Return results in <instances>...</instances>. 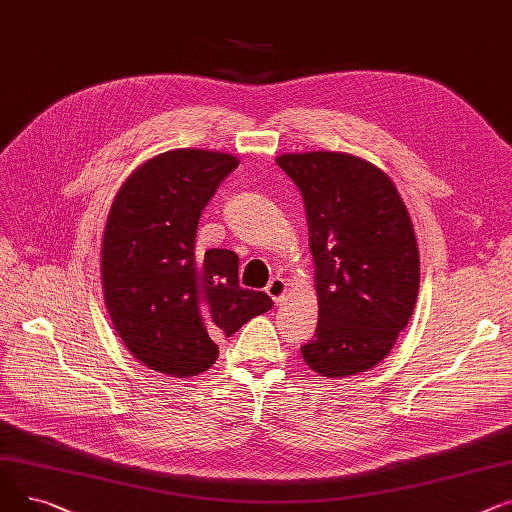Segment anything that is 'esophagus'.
<instances>
[{"instance_id": "obj_1", "label": "esophagus", "mask_w": 512, "mask_h": 512, "mask_svg": "<svg viewBox=\"0 0 512 512\" xmlns=\"http://www.w3.org/2000/svg\"><path fill=\"white\" fill-rule=\"evenodd\" d=\"M266 293L270 295V299H273L275 304H281V299H283L285 293H287V283H285V279H281V277L270 279V283L266 285Z\"/></svg>"}]
</instances>
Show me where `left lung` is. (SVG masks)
<instances>
[{
  "label": "left lung",
  "mask_w": 512,
  "mask_h": 512,
  "mask_svg": "<svg viewBox=\"0 0 512 512\" xmlns=\"http://www.w3.org/2000/svg\"><path fill=\"white\" fill-rule=\"evenodd\" d=\"M277 165L304 198L314 256L318 326L304 362L326 378L380 364L407 326L419 252L390 177L347 153L283 155Z\"/></svg>",
  "instance_id": "8db88e82"
}]
</instances>
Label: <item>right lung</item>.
Wrapping results in <instances>:
<instances>
[{
  "mask_svg": "<svg viewBox=\"0 0 512 512\" xmlns=\"http://www.w3.org/2000/svg\"><path fill=\"white\" fill-rule=\"evenodd\" d=\"M239 165L231 155L177 148L140 165L119 188L103 235L105 304L130 353L175 378L217 362V341L273 308L239 287L231 250L194 248L204 206Z\"/></svg>",
  "mask_w": 512,
  "mask_h": 512,
  "instance_id": "right-lung-1",
  "label": "right lung"
}]
</instances>
